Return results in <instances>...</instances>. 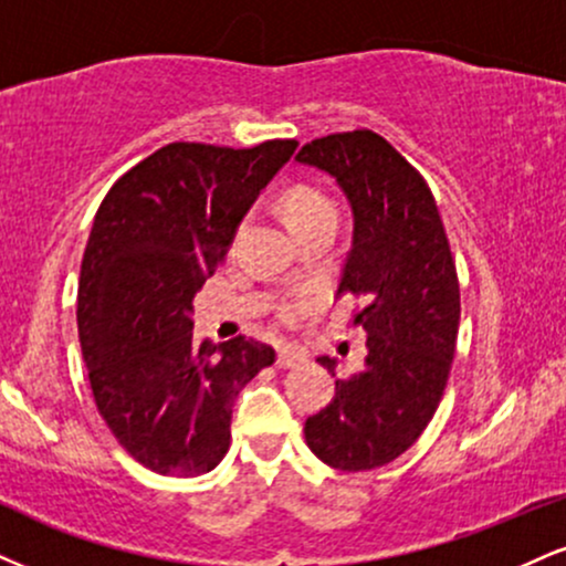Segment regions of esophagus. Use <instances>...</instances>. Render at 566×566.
Here are the masks:
<instances>
[{"label":"esophagus","mask_w":566,"mask_h":566,"mask_svg":"<svg viewBox=\"0 0 566 566\" xmlns=\"http://www.w3.org/2000/svg\"><path fill=\"white\" fill-rule=\"evenodd\" d=\"M305 356L303 350L292 348V345H279L276 350V366L279 369H290V366H297Z\"/></svg>","instance_id":"esophagus-1"}]
</instances>
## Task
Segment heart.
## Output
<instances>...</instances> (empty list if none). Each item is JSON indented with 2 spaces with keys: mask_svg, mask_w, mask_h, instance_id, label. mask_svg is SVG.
I'll use <instances>...</instances> for the list:
<instances>
[{
  "mask_svg": "<svg viewBox=\"0 0 566 566\" xmlns=\"http://www.w3.org/2000/svg\"><path fill=\"white\" fill-rule=\"evenodd\" d=\"M284 218L292 227V231L313 227V223L322 221H337V206L324 189L313 187V184H292V187L284 192L282 200ZM303 303H287L282 305V318H297L303 313Z\"/></svg>",
  "mask_w": 566,
  "mask_h": 566,
  "instance_id": "b5f03b06",
  "label": "heart"
}]
</instances>
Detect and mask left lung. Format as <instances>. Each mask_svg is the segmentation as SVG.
I'll return each instance as SVG.
<instances>
[{
  "instance_id": "obj_1",
  "label": "left lung",
  "mask_w": 566,
  "mask_h": 566,
  "mask_svg": "<svg viewBox=\"0 0 566 566\" xmlns=\"http://www.w3.org/2000/svg\"><path fill=\"white\" fill-rule=\"evenodd\" d=\"M297 163L329 174L348 197L353 242L337 295L364 297V369L335 379V398L305 419L326 467L369 472L417 442L451 374L461 297L455 263L427 181L379 134L313 139ZM318 364L335 374V358Z\"/></svg>"
}]
</instances>
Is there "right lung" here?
Segmentation results:
<instances>
[{"instance_id":"right-lung-1","label":"right lung","mask_w":566,"mask_h":566,"mask_svg":"<svg viewBox=\"0 0 566 566\" xmlns=\"http://www.w3.org/2000/svg\"><path fill=\"white\" fill-rule=\"evenodd\" d=\"M295 147L174 142L120 176L94 216L78 279L81 353L102 419L153 472H210L229 451L234 398L274 364V348L248 337L197 345L192 311Z\"/></svg>"}]
</instances>
